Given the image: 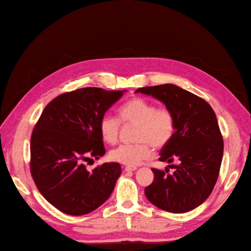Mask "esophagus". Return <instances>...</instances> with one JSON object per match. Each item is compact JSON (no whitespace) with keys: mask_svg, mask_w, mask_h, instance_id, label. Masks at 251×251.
Here are the masks:
<instances>
[{"mask_svg":"<svg viewBox=\"0 0 251 251\" xmlns=\"http://www.w3.org/2000/svg\"><path fill=\"white\" fill-rule=\"evenodd\" d=\"M136 169H137V167H134V166H126V167H124L125 172H135Z\"/></svg>","mask_w":251,"mask_h":251,"instance_id":"esophagus-1","label":"esophagus"}]
</instances>
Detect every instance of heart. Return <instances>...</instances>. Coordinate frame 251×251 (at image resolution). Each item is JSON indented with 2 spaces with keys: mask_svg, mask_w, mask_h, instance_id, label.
Returning a JSON list of instances; mask_svg holds the SVG:
<instances>
[{
  "mask_svg": "<svg viewBox=\"0 0 251 251\" xmlns=\"http://www.w3.org/2000/svg\"><path fill=\"white\" fill-rule=\"evenodd\" d=\"M120 120L124 125H136L134 145H121L110 152L112 161L127 166H137L149 159L153 148L162 149L173 139L176 130L174 112L166 106H156L143 98H131L119 108ZM102 139L114 143L119 139L121 122L116 117L104 114L99 122Z\"/></svg>",
  "mask_w": 251,
  "mask_h": 251,
  "instance_id": "1",
  "label": "heart"
}]
</instances>
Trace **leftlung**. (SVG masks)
Instances as JSON below:
<instances>
[{"instance_id":"left-lung-1","label":"left lung","mask_w":251,"mask_h":251,"mask_svg":"<svg viewBox=\"0 0 251 251\" xmlns=\"http://www.w3.org/2000/svg\"><path fill=\"white\" fill-rule=\"evenodd\" d=\"M136 93L150 95L174 112L173 139L161 150V162L179 165L172 175L152 168L153 182L145 194L161 209L182 214L202 204L215 188L223 156V139L217 116L202 98L174 84L141 87Z\"/></svg>"}]
</instances>
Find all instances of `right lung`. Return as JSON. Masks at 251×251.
Masks as SVG:
<instances>
[{
	"mask_svg": "<svg viewBox=\"0 0 251 251\" xmlns=\"http://www.w3.org/2000/svg\"><path fill=\"white\" fill-rule=\"evenodd\" d=\"M124 90L85 87L45 106L32 131L30 172L40 193L58 210L82 216L109 199L122 173L119 163L88 172L84 162L105 153L100 119Z\"/></svg>",
	"mask_w": 251,
	"mask_h": 251,
	"instance_id": "right-lung-1",
	"label": "right lung"
}]
</instances>
